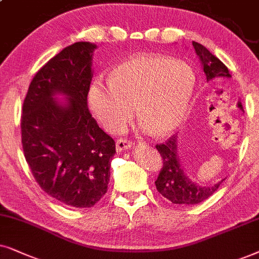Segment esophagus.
<instances>
[{"label":"esophagus","mask_w":259,"mask_h":259,"mask_svg":"<svg viewBox=\"0 0 259 259\" xmlns=\"http://www.w3.org/2000/svg\"><path fill=\"white\" fill-rule=\"evenodd\" d=\"M133 142L130 141L123 140V139H118L116 141V149L117 151H123V150H127L133 147Z\"/></svg>","instance_id":"obj_1"}]
</instances>
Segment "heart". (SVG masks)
<instances>
[{
  "mask_svg": "<svg viewBox=\"0 0 259 259\" xmlns=\"http://www.w3.org/2000/svg\"><path fill=\"white\" fill-rule=\"evenodd\" d=\"M189 65L162 55H137L113 68L109 81L95 79L88 102L92 115L110 133L124 129L133 117L147 132L163 136L184 120L194 94Z\"/></svg>",
  "mask_w": 259,
  "mask_h": 259,
  "instance_id": "heart-1",
  "label": "heart"
}]
</instances>
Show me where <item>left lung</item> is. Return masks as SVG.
<instances>
[{"label": "left lung", "mask_w": 259, "mask_h": 259, "mask_svg": "<svg viewBox=\"0 0 259 259\" xmlns=\"http://www.w3.org/2000/svg\"><path fill=\"white\" fill-rule=\"evenodd\" d=\"M195 53L199 57L201 67L204 70L207 81L215 78H231L227 67L220 61L215 55H213L207 48L193 41ZM237 106L243 111L242 103L238 102ZM178 136H171L164 144H157L156 149L162 156L163 165L155 181L156 189L162 196L177 205H195L204 201L211 196L222 182L220 180L214 185H199L192 181L180 163V157L178 154Z\"/></svg>", "instance_id": "1"}]
</instances>
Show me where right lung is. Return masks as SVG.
Returning a JSON list of instances; mask_svg holds the SVG:
<instances>
[{
	"instance_id": "1",
	"label": "right lung",
	"mask_w": 259,
	"mask_h": 259,
	"mask_svg": "<svg viewBox=\"0 0 259 259\" xmlns=\"http://www.w3.org/2000/svg\"><path fill=\"white\" fill-rule=\"evenodd\" d=\"M96 48L79 41L52 58L34 75L22 106V148L34 179L52 198L77 208L104 196L116 153L88 108Z\"/></svg>"
}]
</instances>
